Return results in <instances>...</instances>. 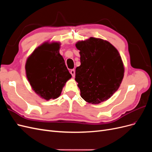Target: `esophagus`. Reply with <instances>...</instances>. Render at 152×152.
<instances>
[{"instance_id":"obj_1","label":"esophagus","mask_w":152,"mask_h":152,"mask_svg":"<svg viewBox=\"0 0 152 152\" xmlns=\"http://www.w3.org/2000/svg\"><path fill=\"white\" fill-rule=\"evenodd\" d=\"M70 73L72 74V77H75V70H71V71H70Z\"/></svg>"}]
</instances>
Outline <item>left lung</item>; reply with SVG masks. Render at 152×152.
I'll return each mask as SVG.
<instances>
[{"label":"left lung","mask_w":152,"mask_h":152,"mask_svg":"<svg viewBox=\"0 0 152 152\" xmlns=\"http://www.w3.org/2000/svg\"><path fill=\"white\" fill-rule=\"evenodd\" d=\"M80 65L75 70V80L86 102L99 104L118 90L124 75V66L118 50L108 41L90 37L78 41Z\"/></svg>","instance_id":"left-lung-1"}]
</instances>
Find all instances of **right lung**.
Masks as SVG:
<instances>
[{"label":"right lung","mask_w":152,"mask_h":152,"mask_svg":"<svg viewBox=\"0 0 152 152\" xmlns=\"http://www.w3.org/2000/svg\"><path fill=\"white\" fill-rule=\"evenodd\" d=\"M60 42H45L26 59L25 71L31 89L45 100L61 95L66 82L72 78L65 60L59 54Z\"/></svg>","instance_id":"obj_1"}]
</instances>
